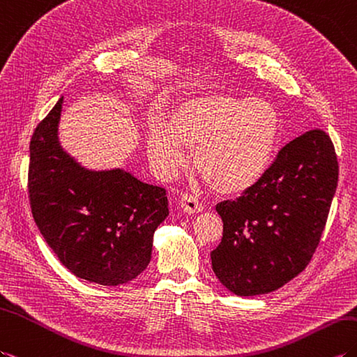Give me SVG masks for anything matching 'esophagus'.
<instances>
[{
    "label": "esophagus",
    "instance_id": "obj_1",
    "mask_svg": "<svg viewBox=\"0 0 357 357\" xmlns=\"http://www.w3.org/2000/svg\"><path fill=\"white\" fill-rule=\"evenodd\" d=\"M179 204H181V208L184 210L185 213H188V214L204 211L202 202L199 201V199L196 196H193V195L184 193V195L179 197Z\"/></svg>",
    "mask_w": 357,
    "mask_h": 357
}]
</instances>
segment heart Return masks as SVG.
Instances as JSON below:
<instances>
[{
  "label": "heart",
  "instance_id": "obj_1",
  "mask_svg": "<svg viewBox=\"0 0 357 357\" xmlns=\"http://www.w3.org/2000/svg\"><path fill=\"white\" fill-rule=\"evenodd\" d=\"M280 115L260 98L223 93L192 96L170 109L167 128L147 132L149 158L164 175L184 167L196 149L199 175L214 192L240 195L259 182L275 155Z\"/></svg>",
  "mask_w": 357,
  "mask_h": 357
}]
</instances>
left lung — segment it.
Wrapping results in <instances>:
<instances>
[{
    "instance_id": "left-lung-1",
    "label": "left lung",
    "mask_w": 357,
    "mask_h": 357,
    "mask_svg": "<svg viewBox=\"0 0 357 357\" xmlns=\"http://www.w3.org/2000/svg\"><path fill=\"white\" fill-rule=\"evenodd\" d=\"M337 173L333 143L313 129L281 149L237 201L218 204L223 236L211 266L228 291L269 294L305 269L324 231Z\"/></svg>"
}]
</instances>
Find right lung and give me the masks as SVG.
Returning <instances> with one entry per match:
<instances>
[{
    "instance_id": "add662e5",
    "label": "right lung",
    "mask_w": 357,
    "mask_h": 357,
    "mask_svg": "<svg viewBox=\"0 0 357 357\" xmlns=\"http://www.w3.org/2000/svg\"><path fill=\"white\" fill-rule=\"evenodd\" d=\"M63 97L30 141L29 199L36 225L63 266L102 286H119L143 272L153 233L169 216L162 187L123 169L88 170L61 147Z\"/></svg>"
}]
</instances>
